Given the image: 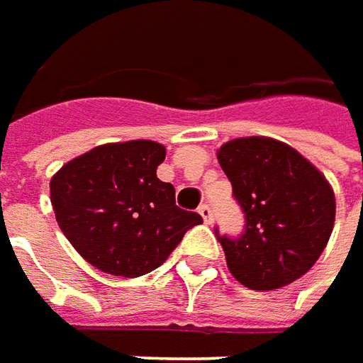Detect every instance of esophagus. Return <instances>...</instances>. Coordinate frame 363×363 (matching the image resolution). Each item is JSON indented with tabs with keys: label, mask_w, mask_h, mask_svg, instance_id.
<instances>
[{
	"label": "esophagus",
	"mask_w": 363,
	"mask_h": 363,
	"mask_svg": "<svg viewBox=\"0 0 363 363\" xmlns=\"http://www.w3.org/2000/svg\"><path fill=\"white\" fill-rule=\"evenodd\" d=\"M199 213H201L205 224H213V209H211V205H207V203L201 205V207H199Z\"/></svg>",
	"instance_id": "obj_1"
}]
</instances>
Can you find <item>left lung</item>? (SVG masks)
<instances>
[{
    "label": "left lung",
    "mask_w": 363,
    "mask_h": 363,
    "mask_svg": "<svg viewBox=\"0 0 363 363\" xmlns=\"http://www.w3.org/2000/svg\"><path fill=\"white\" fill-rule=\"evenodd\" d=\"M218 162L246 220L240 238L218 234L236 281L269 291L308 273L335 225V193L325 174L291 145L261 135L224 143Z\"/></svg>",
    "instance_id": "8db88e82"
}]
</instances>
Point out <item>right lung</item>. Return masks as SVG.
<instances>
[{
  "label": "right lung",
  "mask_w": 363,
  "mask_h": 363,
  "mask_svg": "<svg viewBox=\"0 0 363 363\" xmlns=\"http://www.w3.org/2000/svg\"><path fill=\"white\" fill-rule=\"evenodd\" d=\"M166 147L150 139L104 143L63 164L51 179L57 224L100 271L139 277L160 267L201 216L177 207L156 170Z\"/></svg>",
  "instance_id": "right-lung-1"
}]
</instances>
